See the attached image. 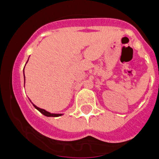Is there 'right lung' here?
Masks as SVG:
<instances>
[{
    "label": "right lung",
    "instance_id": "1",
    "mask_svg": "<svg viewBox=\"0 0 159 159\" xmlns=\"http://www.w3.org/2000/svg\"><path fill=\"white\" fill-rule=\"evenodd\" d=\"M24 81H25V75H24ZM25 84V83H24ZM33 104V103H32ZM33 106L35 107V108L37 109V110L39 111V112L42 113L43 115H44V116H48V117H58V116H62L63 114H54V113H51V112H48V111H47L46 110H44V109H42V108H39V107H38L37 106H35L34 104H33Z\"/></svg>",
    "mask_w": 159,
    "mask_h": 159
}]
</instances>
